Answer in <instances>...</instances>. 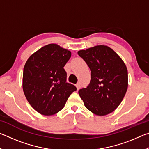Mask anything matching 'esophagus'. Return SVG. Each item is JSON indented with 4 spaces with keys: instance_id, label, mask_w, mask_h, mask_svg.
I'll return each mask as SVG.
<instances>
[{
    "instance_id": "1",
    "label": "esophagus",
    "mask_w": 149,
    "mask_h": 149,
    "mask_svg": "<svg viewBox=\"0 0 149 149\" xmlns=\"http://www.w3.org/2000/svg\"><path fill=\"white\" fill-rule=\"evenodd\" d=\"M76 87H77V90H79V89H80V87H81V85H80L79 83H77V84H76Z\"/></svg>"
}]
</instances>
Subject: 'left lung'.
<instances>
[{
  "mask_svg": "<svg viewBox=\"0 0 149 149\" xmlns=\"http://www.w3.org/2000/svg\"><path fill=\"white\" fill-rule=\"evenodd\" d=\"M91 72L89 84L79 90L88 110L98 116L112 112L120 104L127 91L126 65L111 48L97 45L77 52Z\"/></svg>",
  "mask_w": 149,
  "mask_h": 149,
  "instance_id": "8db88e82",
  "label": "left lung"
}]
</instances>
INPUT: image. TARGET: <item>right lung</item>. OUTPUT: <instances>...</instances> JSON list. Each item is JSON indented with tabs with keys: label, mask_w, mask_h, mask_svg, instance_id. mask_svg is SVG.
<instances>
[{
	"label": "right lung",
	"mask_w": 149,
	"mask_h": 149,
	"mask_svg": "<svg viewBox=\"0 0 149 149\" xmlns=\"http://www.w3.org/2000/svg\"><path fill=\"white\" fill-rule=\"evenodd\" d=\"M71 52L56 44H49L27 60L23 73V90L27 101L45 116L56 114L65 106L75 85L66 82L64 65Z\"/></svg>",
	"instance_id": "1"
}]
</instances>
